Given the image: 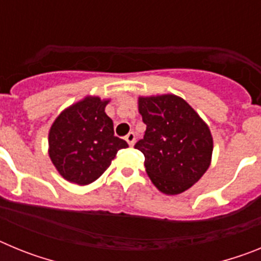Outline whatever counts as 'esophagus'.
<instances>
[{"label": "esophagus", "instance_id": "34e87169", "mask_svg": "<svg viewBox=\"0 0 261 261\" xmlns=\"http://www.w3.org/2000/svg\"><path fill=\"white\" fill-rule=\"evenodd\" d=\"M125 141L128 142L129 146H133V145H135V142H136L135 133H133V132L128 133V135H126V137H125Z\"/></svg>", "mask_w": 261, "mask_h": 261}]
</instances>
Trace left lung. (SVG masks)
Masks as SVG:
<instances>
[{
  "label": "left lung",
  "mask_w": 261,
  "mask_h": 261,
  "mask_svg": "<svg viewBox=\"0 0 261 261\" xmlns=\"http://www.w3.org/2000/svg\"><path fill=\"white\" fill-rule=\"evenodd\" d=\"M137 106L146 132L135 147L145 155L151 183L168 196L190 190L212 163L208 124L175 94L138 96Z\"/></svg>",
  "instance_id": "obj_1"
}]
</instances>
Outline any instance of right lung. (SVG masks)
<instances>
[{
    "mask_svg": "<svg viewBox=\"0 0 261 261\" xmlns=\"http://www.w3.org/2000/svg\"><path fill=\"white\" fill-rule=\"evenodd\" d=\"M111 99L86 95L60 112L48 133V155L65 180L87 186L102 176L120 149L114 123L106 114Z\"/></svg>",
    "mask_w": 261,
    "mask_h": 261,
    "instance_id": "obj_1",
    "label": "right lung"
}]
</instances>
